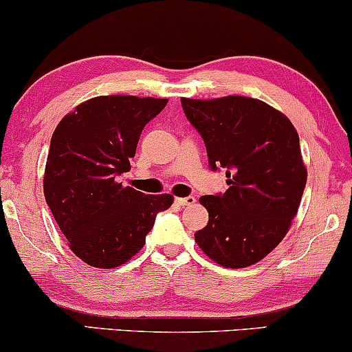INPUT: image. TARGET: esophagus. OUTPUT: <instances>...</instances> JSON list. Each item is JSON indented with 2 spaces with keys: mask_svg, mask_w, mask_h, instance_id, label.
Here are the masks:
<instances>
[{
  "mask_svg": "<svg viewBox=\"0 0 352 352\" xmlns=\"http://www.w3.org/2000/svg\"><path fill=\"white\" fill-rule=\"evenodd\" d=\"M195 204V197H182V199H175V205L179 207H185V205H193Z\"/></svg>",
  "mask_w": 352,
  "mask_h": 352,
  "instance_id": "esophagus-1",
  "label": "esophagus"
}]
</instances>
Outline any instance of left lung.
<instances>
[{"instance_id": "left-lung-1", "label": "left lung", "mask_w": 352, "mask_h": 352, "mask_svg": "<svg viewBox=\"0 0 352 352\" xmlns=\"http://www.w3.org/2000/svg\"><path fill=\"white\" fill-rule=\"evenodd\" d=\"M182 109L207 147L213 172L225 168L228 190L204 195L207 227L195 233L208 258L245 268L285 238L306 187L296 129L258 99H182Z\"/></svg>"}]
</instances>
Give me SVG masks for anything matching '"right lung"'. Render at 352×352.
I'll return each mask as SVG.
<instances>
[{"mask_svg":"<svg viewBox=\"0 0 352 352\" xmlns=\"http://www.w3.org/2000/svg\"><path fill=\"white\" fill-rule=\"evenodd\" d=\"M167 99L100 96L76 107L51 137L44 197L71 250L84 263L116 268L142 248L157 213L173 197L122 187L142 129Z\"/></svg>","mask_w":352,"mask_h":352,"instance_id":"right-lung-1","label":"right lung"}]
</instances>
